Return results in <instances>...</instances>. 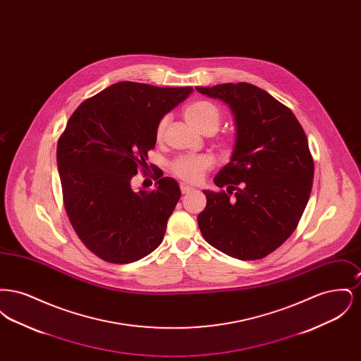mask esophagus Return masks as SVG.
Returning <instances> with one entry per match:
<instances>
[{
    "mask_svg": "<svg viewBox=\"0 0 361 361\" xmlns=\"http://www.w3.org/2000/svg\"><path fill=\"white\" fill-rule=\"evenodd\" d=\"M180 189H181V193L185 195V193L192 192L195 188H193V187H189L188 184H185V183H181V184H180Z\"/></svg>",
    "mask_w": 361,
    "mask_h": 361,
    "instance_id": "esophagus-1",
    "label": "esophagus"
}]
</instances>
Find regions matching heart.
I'll use <instances>...</instances> for the list:
<instances>
[{"mask_svg": "<svg viewBox=\"0 0 361 361\" xmlns=\"http://www.w3.org/2000/svg\"><path fill=\"white\" fill-rule=\"evenodd\" d=\"M184 116L196 130L200 133L211 135L218 131L222 123L221 109L208 100H196L189 104L184 109ZM169 126V116H162L155 127V139L161 142L166 128ZM224 150H228V143H222ZM214 165V161L209 155H183L176 158L171 165L172 173L183 181L199 183L204 173L208 172Z\"/></svg>", "mask_w": 361, "mask_h": 361, "instance_id": "1", "label": "heart"}]
</instances>
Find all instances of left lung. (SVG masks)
I'll return each instance as SVG.
<instances>
[{
  "label": "left lung",
  "mask_w": 361,
  "mask_h": 361,
  "mask_svg": "<svg viewBox=\"0 0 361 361\" xmlns=\"http://www.w3.org/2000/svg\"><path fill=\"white\" fill-rule=\"evenodd\" d=\"M197 92L227 104L235 119L231 161L204 190L197 216L204 240L224 255L259 259L290 238L307 206L314 159L291 109L257 86L238 82Z\"/></svg>",
  "instance_id": "8db88e82"
}]
</instances>
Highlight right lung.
<instances>
[{"instance_id":"1","label":"right lung","mask_w":361,"mask_h":361,"mask_svg":"<svg viewBox=\"0 0 361 361\" xmlns=\"http://www.w3.org/2000/svg\"><path fill=\"white\" fill-rule=\"evenodd\" d=\"M192 92L123 81L70 116L56 146L63 204L78 238L104 261L134 262L164 240L181 196L177 181L157 168V188L134 192L131 178L149 169L157 123Z\"/></svg>"}]
</instances>
